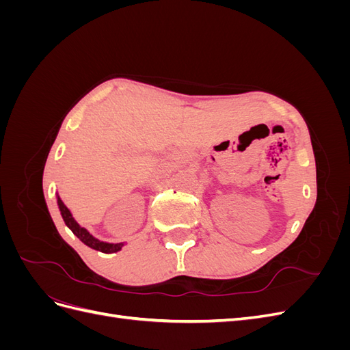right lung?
<instances>
[{
	"mask_svg": "<svg viewBox=\"0 0 350 350\" xmlns=\"http://www.w3.org/2000/svg\"><path fill=\"white\" fill-rule=\"evenodd\" d=\"M57 203H58V208L61 211V216L62 219H64L66 225L71 229V232L74 235H76L84 245H88L93 250L96 251H100V252H105V254H112V252H116L120 251L122 247H124V242H120V243H109V242H103V241H99L98 238H94L90 232L86 229V228H81L76 219L72 217L71 211L68 210V207L62 203V200L59 198V196L57 194Z\"/></svg>",
	"mask_w": 350,
	"mask_h": 350,
	"instance_id": "add662e5",
	"label": "right lung"
}]
</instances>
